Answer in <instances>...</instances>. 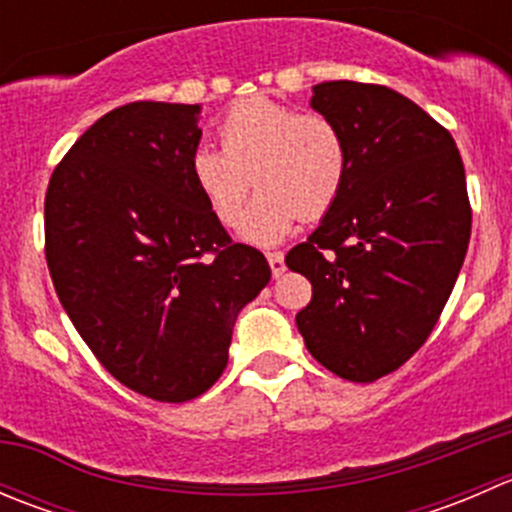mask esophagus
I'll use <instances>...</instances> for the list:
<instances>
[{"instance_id":"esophagus-1","label":"esophagus","mask_w":512,"mask_h":512,"mask_svg":"<svg viewBox=\"0 0 512 512\" xmlns=\"http://www.w3.org/2000/svg\"><path fill=\"white\" fill-rule=\"evenodd\" d=\"M267 262H270V267H272V277L285 275V252H280V250L267 252Z\"/></svg>"}]
</instances>
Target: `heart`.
I'll use <instances>...</instances> for the list:
<instances>
[{
  "label": "heart",
  "mask_w": 512,
  "mask_h": 512,
  "mask_svg": "<svg viewBox=\"0 0 512 512\" xmlns=\"http://www.w3.org/2000/svg\"><path fill=\"white\" fill-rule=\"evenodd\" d=\"M220 146H198L188 170L195 190L223 225L242 215L252 183L260 188L240 232L255 245H275L297 220L332 210L347 178V141L329 116L252 96L227 108Z\"/></svg>",
  "instance_id": "obj_1"
}]
</instances>
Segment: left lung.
I'll use <instances>...</instances> for the list:
<instances>
[{
    "instance_id": "1",
    "label": "left lung",
    "mask_w": 512,
    "mask_h": 512,
    "mask_svg": "<svg viewBox=\"0 0 512 512\" xmlns=\"http://www.w3.org/2000/svg\"><path fill=\"white\" fill-rule=\"evenodd\" d=\"M312 108L349 163L337 203L285 257L312 282L297 329L324 369L369 384L421 349L451 297L471 240L466 170L451 133L386 86L324 81Z\"/></svg>"
}]
</instances>
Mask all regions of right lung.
Instances as JSON below:
<instances>
[{
	"label": "right lung",
	"instance_id": "right-lung-1",
	"mask_svg": "<svg viewBox=\"0 0 512 512\" xmlns=\"http://www.w3.org/2000/svg\"><path fill=\"white\" fill-rule=\"evenodd\" d=\"M198 113L113 108L56 165L44 200L46 265L76 332L113 379L165 404L220 379L237 314L272 275L190 180Z\"/></svg>",
	"mask_w": 512,
	"mask_h": 512
}]
</instances>
